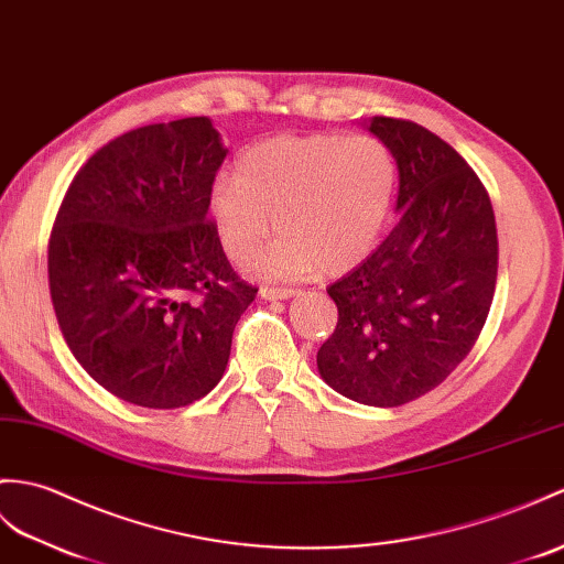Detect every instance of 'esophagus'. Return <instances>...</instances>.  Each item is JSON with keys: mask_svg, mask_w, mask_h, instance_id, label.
Returning <instances> with one entry per match:
<instances>
[{"mask_svg": "<svg viewBox=\"0 0 564 564\" xmlns=\"http://www.w3.org/2000/svg\"><path fill=\"white\" fill-rule=\"evenodd\" d=\"M259 293L264 300H285V297L297 295L295 288H285V285H264Z\"/></svg>", "mask_w": 564, "mask_h": 564, "instance_id": "esophagus-1", "label": "esophagus"}]
</instances>
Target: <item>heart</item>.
Masks as SVG:
<instances>
[{"mask_svg":"<svg viewBox=\"0 0 564 564\" xmlns=\"http://www.w3.org/2000/svg\"><path fill=\"white\" fill-rule=\"evenodd\" d=\"M397 189V163L372 134H285L247 149L235 177H218L208 214L223 250L245 264L279 232L259 269L271 276L346 273L384 230Z\"/></svg>","mask_w":564,"mask_h":564,"instance_id":"b5f03b06","label":"heart"}]
</instances>
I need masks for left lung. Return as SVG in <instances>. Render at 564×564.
<instances>
[{"mask_svg":"<svg viewBox=\"0 0 564 564\" xmlns=\"http://www.w3.org/2000/svg\"><path fill=\"white\" fill-rule=\"evenodd\" d=\"M370 132L397 161L401 216L326 288L338 322L317 368L338 394L391 409L440 387L476 346L495 295L497 228L488 189L447 141L384 115Z\"/></svg>","mask_w":564,"mask_h":564,"instance_id":"8db88e82","label":"left lung"}]
</instances>
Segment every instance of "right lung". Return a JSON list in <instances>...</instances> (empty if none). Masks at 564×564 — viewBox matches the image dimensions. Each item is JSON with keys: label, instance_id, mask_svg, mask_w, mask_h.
<instances>
[{"label": "right lung", "instance_id": "1", "mask_svg": "<svg viewBox=\"0 0 564 564\" xmlns=\"http://www.w3.org/2000/svg\"><path fill=\"white\" fill-rule=\"evenodd\" d=\"M226 149L208 117L147 124L74 175L50 232V297L78 365L143 409L206 397L257 297L208 218Z\"/></svg>", "mask_w": 564, "mask_h": 564}]
</instances>
